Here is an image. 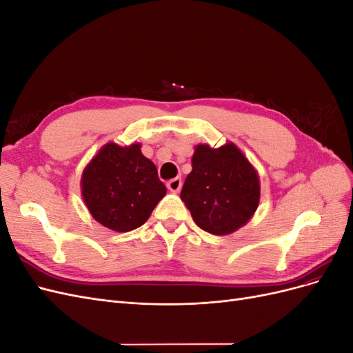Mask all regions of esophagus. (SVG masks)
<instances>
[{"label":"esophagus","mask_w":353,"mask_h":353,"mask_svg":"<svg viewBox=\"0 0 353 353\" xmlns=\"http://www.w3.org/2000/svg\"><path fill=\"white\" fill-rule=\"evenodd\" d=\"M181 187H183V179L181 178H174L168 183V188H169V191H172V193H178Z\"/></svg>","instance_id":"obj_1"}]
</instances>
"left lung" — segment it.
I'll use <instances>...</instances> for the list:
<instances>
[{
  "instance_id": "1",
  "label": "left lung",
  "mask_w": 353,
  "mask_h": 353,
  "mask_svg": "<svg viewBox=\"0 0 353 353\" xmlns=\"http://www.w3.org/2000/svg\"><path fill=\"white\" fill-rule=\"evenodd\" d=\"M191 166L181 200L197 225L215 236H227L245 225L258 209L261 184L240 148L232 143L218 148L199 144Z\"/></svg>"
}]
</instances>
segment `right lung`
I'll return each instance as SVG.
<instances>
[{"instance_id": "obj_1", "label": "right lung", "mask_w": 353, "mask_h": 353, "mask_svg": "<svg viewBox=\"0 0 353 353\" xmlns=\"http://www.w3.org/2000/svg\"><path fill=\"white\" fill-rule=\"evenodd\" d=\"M140 148L138 143H108L82 172V197L92 218L117 232L141 227L166 194L154 163Z\"/></svg>"}]
</instances>
